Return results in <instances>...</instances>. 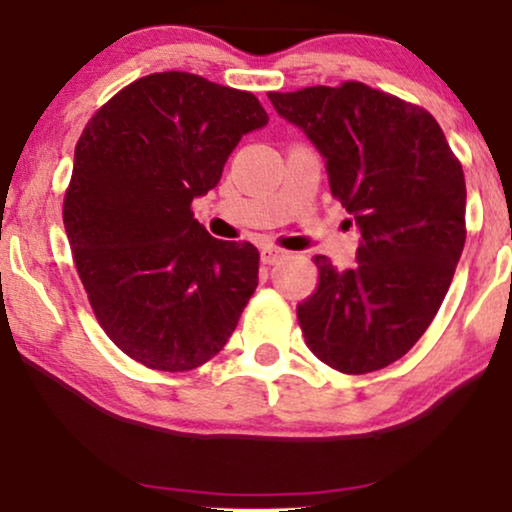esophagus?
Wrapping results in <instances>:
<instances>
[{
	"label": "esophagus",
	"instance_id": "34e87169",
	"mask_svg": "<svg viewBox=\"0 0 512 512\" xmlns=\"http://www.w3.org/2000/svg\"><path fill=\"white\" fill-rule=\"evenodd\" d=\"M283 255H286V252L278 250V248H271V245H267V248H262V262L264 264H276Z\"/></svg>",
	"mask_w": 512,
	"mask_h": 512
}]
</instances>
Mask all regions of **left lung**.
Instances as JSON below:
<instances>
[{
  "mask_svg": "<svg viewBox=\"0 0 512 512\" xmlns=\"http://www.w3.org/2000/svg\"><path fill=\"white\" fill-rule=\"evenodd\" d=\"M326 158L335 200L357 219V267L316 255L319 286L297 304L304 342L361 375L404 357L428 331L465 245V177L425 108L364 82L269 92Z\"/></svg>",
  "mask_w": 512,
  "mask_h": 512,
  "instance_id": "1",
  "label": "left lung"
}]
</instances>
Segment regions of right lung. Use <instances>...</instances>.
Returning a JSON list of instances; mask_svg holds the SVG:
<instances>
[{
  "label": "right lung",
  "instance_id": "1",
  "mask_svg": "<svg viewBox=\"0 0 512 512\" xmlns=\"http://www.w3.org/2000/svg\"><path fill=\"white\" fill-rule=\"evenodd\" d=\"M255 94L193 73L139 77L89 118L63 224L99 326L153 371H193L234 333L260 252L193 219L243 134L267 125Z\"/></svg>",
  "mask_w": 512,
  "mask_h": 512
}]
</instances>
